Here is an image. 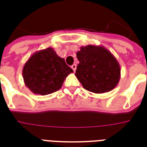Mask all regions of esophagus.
Segmentation results:
<instances>
[{
    "mask_svg": "<svg viewBox=\"0 0 147 147\" xmlns=\"http://www.w3.org/2000/svg\"><path fill=\"white\" fill-rule=\"evenodd\" d=\"M71 68H72V70H73L74 71H76V64H73V65L71 66Z\"/></svg>",
    "mask_w": 147,
    "mask_h": 147,
    "instance_id": "esophagus-1",
    "label": "esophagus"
}]
</instances>
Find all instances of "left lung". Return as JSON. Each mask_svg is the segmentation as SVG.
<instances>
[{
  "instance_id": "1",
  "label": "left lung",
  "mask_w": 147,
  "mask_h": 147,
  "mask_svg": "<svg viewBox=\"0 0 147 147\" xmlns=\"http://www.w3.org/2000/svg\"><path fill=\"white\" fill-rule=\"evenodd\" d=\"M76 56L79 64L76 76L85 90L104 93L116 87L120 80V65L107 49L95 45L81 47Z\"/></svg>"
}]
</instances>
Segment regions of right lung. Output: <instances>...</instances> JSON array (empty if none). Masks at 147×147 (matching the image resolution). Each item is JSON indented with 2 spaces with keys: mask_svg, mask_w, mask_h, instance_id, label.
<instances>
[{
  "mask_svg": "<svg viewBox=\"0 0 147 147\" xmlns=\"http://www.w3.org/2000/svg\"><path fill=\"white\" fill-rule=\"evenodd\" d=\"M73 70L51 47L41 50L29 57L22 69L24 82L35 94L47 95L62 86Z\"/></svg>",
  "mask_w": 147,
  "mask_h": 147,
  "instance_id": "right-lung-1",
  "label": "right lung"
}]
</instances>
